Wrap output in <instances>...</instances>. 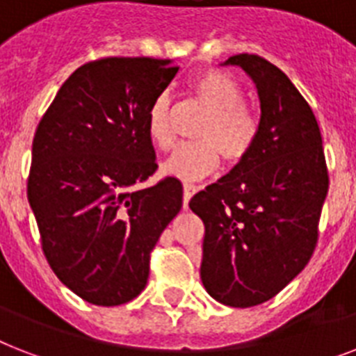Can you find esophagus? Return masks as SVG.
Instances as JSON below:
<instances>
[{"label": "esophagus", "mask_w": 356, "mask_h": 356, "mask_svg": "<svg viewBox=\"0 0 356 356\" xmlns=\"http://www.w3.org/2000/svg\"><path fill=\"white\" fill-rule=\"evenodd\" d=\"M183 190H184V193H183V204H184V208H186L188 203H190V199H192L193 193L197 192V186H193V184H190V183H184L183 184Z\"/></svg>", "instance_id": "1"}]
</instances>
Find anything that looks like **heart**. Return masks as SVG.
Masks as SVG:
<instances>
[{"label": "heart", "mask_w": 356, "mask_h": 356, "mask_svg": "<svg viewBox=\"0 0 356 356\" xmlns=\"http://www.w3.org/2000/svg\"><path fill=\"white\" fill-rule=\"evenodd\" d=\"M193 100L207 109L193 137L195 143L179 146L163 164V172L179 179H199L219 164V155L230 166L241 163L256 144L259 120L243 104V89L232 76L216 69H204L188 82ZM148 137L159 149L175 143L172 122V98L159 95L146 117Z\"/></svg>", "instance_id": "1"}]
</instances>
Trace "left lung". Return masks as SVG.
Listing matches in <instances>:
<instances>
[{
  "label": "left lung",
  "instance_id": "left-lung-1",
  "mask_svg": "<svg viewBox=\"0 0 356 356\" xmlns=\"http://www.w3.org/2000/svg\"><path fill=\"white\" fill-rule=\"evenodd\" d=\"M259 97V131L247 157L190 201L204 223L201 280L230 307L274 298L318 241L329 175L314 113L287 74L258 54H236Z\"/></svg>",
  "mask_w": 356,
  "mask_h": 356
}]
</instances>
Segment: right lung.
Listing matches in <instances>:
<instances>
[{
    "instance_id": "add662e5",
    "label": "right lung",
    "mask_w": 356,
    "mask_h": 356,
    "mask_svg": "<svg viewBox=\"0 0 356 356\" xmlns=\"http://www.w3.org/2000/svg\"><path fill=\"white\" fill-rule=\"evenodd\" d=\"M179 67L155 58H102L63 82L33 140L27 197L58 280L95 305L137 298L149 254L183 207V184L155 173L146 131L153 100Z\"/></svg>"
}]
</instances>
